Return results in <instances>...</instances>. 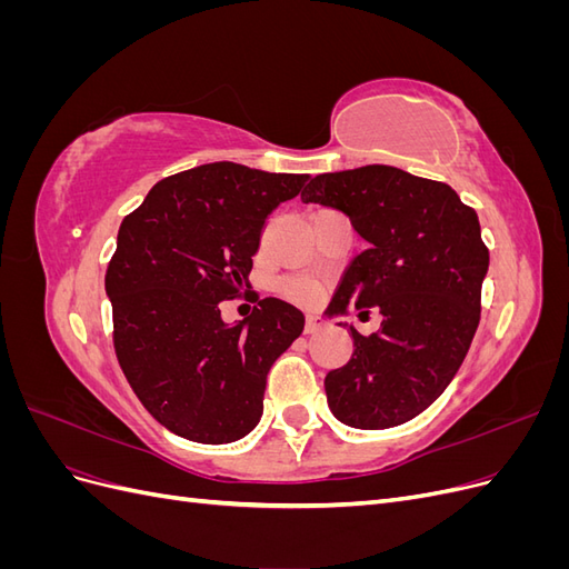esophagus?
I'll return each mask as SVG.
<instances>
[{
    "label": "esophagus",
    "mask_w": 569,
    "mask_h": 569,
    "mask_svg": "<svg viewBox=\"0 0 569 569\" xmlns=\"http://www.w3.org/2000/svg\"><path fill=\"white\" fill-rule=\"evenodd\" d=\"M322 325H325V322H322V318H320V316H316V313H308V316H306V335H313V332H318Z\"/></svg>",
    "instance_id": "34e87169"
}]
</instances>
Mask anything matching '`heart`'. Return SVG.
<instances>
[{"mask_svg": "<svg viewBox=\"0 0 569 569\" xmlns=\"http://www.w3.org/2000/svg\"><path fill=\"white\" fill-rule=\"evenodd\" d=\"M282 291L295 301H301V303H313L318 301L320 297V289L318 284H313L311 280H303V278H295V280H287L282 284Z\"/></svg>", "mask_w": 569, "mask_h": 569, "instance_id": "b5f03b06", "label": "heart"}]
</instances>
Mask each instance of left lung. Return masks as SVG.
Wrapping results in <instances>:
<instances>
[{
	"label": "left lung",
	"instance_id": "left-lung-1",
	"mask_svg": "<svg viewBox=\"0 0 569 569\" xmlns=\"http://www.w3.org/2000/svg\"><path fill=\"white\" fill-rule=\"evenodd\" d=\"M301 199L347 213L368 242L325 313L356 308L368 316L375 306L382 313L370 337L339 322L349 327L353 353L327 372V403L349 427L403 425L451 385L477 332L489 270L477 213L446 182L393 166L322 173Z\"/></svg>",
	"mask_w": 569,
	"mask_h": 569
}]
</instances>
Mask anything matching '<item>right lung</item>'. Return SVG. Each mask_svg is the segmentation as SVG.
Here are the masks:
<instances>
[{
	"instance_id": "1",
	"label": "right lung",
	"mask_w": 569,
	"mask_h": 569,
	"mask_svg": "<svg viewBox=\"0 0 569 569\" xmlns=\"http://www.w3.org/2000/svg\"><path fill=\"white\" fill-rule=\"evenodd\" d=\"M306 180L206 163L153 184L120 222L104 282L113 349L137 399L178 437L230 443L261 420L266 377L303 313L268 297L230 327L220 301L251 287L268 216Z\"/></svg>"
}]
</instances>
